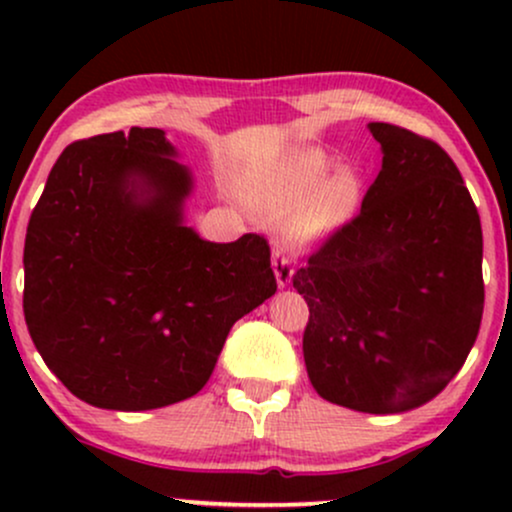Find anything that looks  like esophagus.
Here are the masks:
<instances>
[{
  "instance_id": "34e87169",
  "label": "esophagus",
  "mask_w": 512,
  "mask_h": 512,
  "mask_svg": "<svg viewBox=\"0 0 512 512\" xmlns=\"http://www.w3.org/2000/svg\"><path fill=\"white\" fill-rule=\"evenodd\" d=\"M272 267H274L276 284H279V289H286V286H289L291 279H293V264H291V260L281 250H274Z\"/></svg>"
}]
</instances>
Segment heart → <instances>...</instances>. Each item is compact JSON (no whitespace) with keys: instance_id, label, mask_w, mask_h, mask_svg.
Returning a JSON list of instances; mask_svg holds the SVG:
<instances>
[{"instance_id":"heart-1","label":"heart","mask_w":512,"mask_h":512,"mask_svg":"<svg viewBox=\"0 0 512 512\" xmlns=\"http://www.w3.org/2000/svg\"><path fill=\"white\" fill-rule=\"evenodd\" d=\"M332 168V156L303 146L262 170L252 185L257 207L284 221V236L296 248L325 243L356 216L361 180L351 170L330 175Z\"/></svg>"}]
</instances>
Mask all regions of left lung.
<instances>
[{
	"mask_svg": "<svg viewBox=\"0 0 512 512\" xmlns=\"http://www.w3.org/2000/svg\"><path fill=\"white\" fill-rule=\"evenodd\" d=\"M383 168L361 211L293 274L310 308L303 358L315 392L402 414L445 390L484 313L479 211L431 139L370 122Z\"/></svg>",
	"mask_w": 512,
	"mask_h": 512,
	"instance_id": "obj_1",
	"label": "left lung"
}]
</instances>
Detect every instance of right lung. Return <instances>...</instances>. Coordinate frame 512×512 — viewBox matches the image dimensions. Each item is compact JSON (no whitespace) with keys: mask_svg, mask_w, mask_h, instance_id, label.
Masks as SVG:
<instances>
[{"mask_svg":"<svg viewBox=\"0 0 512 512\" xmlns=\"http://www.w3.org/2000/svg\"><path fill=\"white\" fill-rule=\"evenodd\" d=\"M156 127L69 144L23 248V315L48 368L101 409L197 395L228 332L274 296L269 245L211 243L185 223L190 168Z\"/></svg>","mask_w":512,"mask_h":512,"instance_id":"1","label":"right lung"}]
</instances>
